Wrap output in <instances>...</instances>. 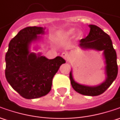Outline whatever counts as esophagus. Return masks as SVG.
I'll use <instances>...</instances> for the list:
<instances>
[{
	"instance_id": "esophagus-1",
	"label": "esophagus",
	"mask_w": 120,
	"mask_h": 120,
	"mask_svg": "<svg viewBox=\"0 0 120 120\" xmlns=\"http://www.w3.org/2000/svg\"><path fill=\"white\" fill-rule=\"evenodd\" d=\"M69 53H67V52H63L61 54V57L63 58H64L65 60H67L68 59V58H69Z\"/></svg>"
}]
</instances>
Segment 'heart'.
I'll use <instances>...</instances> for the list:
<instances>
[{"label": "heart", "mask_w": 120, "mask_h": 120, "mask_svg": "<svg viewBox=\"0 0 120 120\" xmlns=\"http://www.w3.org/2000/svg\"><path fill=\"white\" fill-rule=\"evenodd\" d=\"M73 33V30H70L69 31V33Z\"/></svg>", "instance_id": "1"}]
</instances>
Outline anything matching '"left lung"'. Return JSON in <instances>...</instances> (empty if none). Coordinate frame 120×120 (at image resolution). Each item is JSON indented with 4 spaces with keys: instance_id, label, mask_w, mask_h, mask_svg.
I'll list each match as a JSON object with an SVG mask.
<instances>
[{
    "instance_id": "obj_1",
    "label": "left lung",
    "mask_w": 120,
    "mask_h": 120,
    "mask_svg": "<svg viewBox=\"0 0 120 120\" xmlns=\"http://www.w3.org/2000/svg\"><path fill=\"white\" fill-rule=\"evenodd\" d=\"M89 26L90 33L85 38L79 41L80 46L83 48L95 49L98 51L104 50L106 63V80L99 86L88 87L76 83L73 80L71 72L69 74V78L73 88L77 92L84 95L96 96L105 92L118 75L117 55L110 37L98 26L90 25Z\"/></svg>"
}]
</instances>
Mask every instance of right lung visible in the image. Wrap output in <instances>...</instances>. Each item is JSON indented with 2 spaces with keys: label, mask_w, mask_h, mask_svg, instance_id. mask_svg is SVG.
Returning <instances> with one entry per match:
<instances>
[{
  "label": "right lung",
  "mask_w": 120,
  "mask_h": 120,
  "mask_svg": "<svg viewBox=\"0 0 120 120\" xmlns=\"http://www.w3.org/2000/svg\"><path fill=\"white\" fill-rule=\"evenodd\" d=\"M45 29L29 26L21 30L10 41L6 53L5 76L7 81L25 99H35L51 90L53 78L65 60L58 56L48 59L29 53V45L43 34Z\"/></svg>",
  "instance_id": "1"
}]
</instances>
